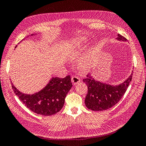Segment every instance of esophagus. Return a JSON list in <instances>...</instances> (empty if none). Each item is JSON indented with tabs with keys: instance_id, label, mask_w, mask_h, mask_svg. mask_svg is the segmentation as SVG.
<instances>
[{
	"instance_id": "esophagus-1",
	"label": "esophagus",
	"mask_w": 146,
	"mask_h": 146,
	"mask_svg": "<svg viewBox=\"0 0 146 146\" xmlns=\"http://www.w3.org/2000/svg\"><path fill=\"white\" fill-rule=\"evenodd\" d=\"M71 80H72V82L74 85L78 84L79 82H80V79L76 76H73L72 77V78H71Z\"/></svg>"
}]
</instances>
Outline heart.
<instances>
[{"instance_id":"obj_1","label":"heart","mask_w":146,"mask_h":146,"mask_svg":"<svg viewBox=\"0 0 146 146\" xmlns=\"http://www.w3.org/2000/svg\"><path fill=\"white\" fill-rule=\"evenodd\" d=\"M87 40V39L85 37H80L76 38L75 39H73L72 41H70L69 44H68V49L70 51H73L74 49H75L77 48H79L80 46L86 43ZM79 64H80L81 67H86L88 64L86 57H84L81 60V62H79Z\"/></svg>"}]
</instances>
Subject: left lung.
Returning <instances> with one entry per match:
<instances>
[{"label":"left lung","mask_w":146,"mask_h":146,"mask_svg":"<svg viewBox=\"0 0 146 146\" xmlns=\"http://www.w3.org/2000/svg\"><path fill=\"white\" fill-rule=\"evenodd\" d=\"M117 40L126 41L125 37L118 34ZM133 74L123 83L116 86L107 84L97 81L88 74L83 79L88 86V93L85 98V105L88 109L96 111H102L111 108L119 102L127 90L131 81Z\"/></svg>","instance_id":"8db88e82"}]
</instances>
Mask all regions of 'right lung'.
<instances>
[{"mask_svg": "<svg viewBox=\"0 0 146 146\" xmlns=\"http://www.w3.org/2000/svg\"><path fill=\"white\" fill-rule=\"evenodd\" d=\"M11 84L16 95L27 108L43 116H51L59 112L64 105L66 95L72 86L70 76L65 78H52L45 88L32 95L21 93Z\"/></svg>", "mask_w": 146, "mask_h": 146, "instance_id": "add662e5", "label": "right lung"}]
</instances>
